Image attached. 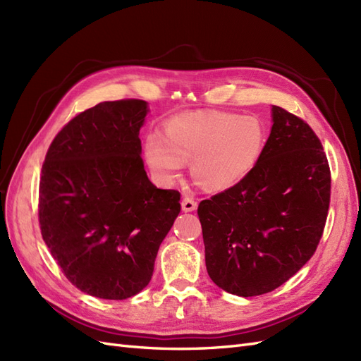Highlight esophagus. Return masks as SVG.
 Here are the masks:
<instances>
[{
	"label": "esophagus",
	"mask_w": 361,
	"mask_h": 361,
	"mask_svg": "<svg viewBox=\"0 0 361 361\" xmlns=\"http://www.w3.org/2000/svg\"><path fill=\"white\" fill-rule=\"evenodd\" d=\"M197 209V202H195L194 197H190V195H185L182 199V211L185 212H192Z\"/></svg>",
	"instance_id": "esophagus-1"
}]
</instances>
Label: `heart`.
I'll return each mask as SVG.
<instances>
[{
  "label": "heart",
  "instance_id": "1",
  "mask_svg": "<svg viewBox=\"0 0 361 361\" xmlns=\"http://www.w3.org/2000/svg\"><path fill=\"white\" fill-rule=\"evenodd\" d=\"M267 146V129L256 116L228 111L188 113L170 118L164 133L145 140V159L162 183L176 179L183 162L203 188L224 191L253 171Z\"/></svg>",
  "mask_w": 361,
  "mask_h": 361
}]
</instances>
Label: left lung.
<instances>
[{"label": "left lung", "mask_w": 361, "mask_h": 361, "mask_svg": "<svg viewBox=\"0 0 361 361\" xmlns=\"http://www.w3.org/2000/svg\"><path fill=\"white\" fill-rule=\"evenodd\" d=\"M331 174L319 138L302 118L272 105L257 166L199 204L207 274L218 288L256 297L307 264L330 206Z\"/></svg>", "instance_id": "8db88e82"}]
</instances>
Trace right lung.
<instances>
[{"instance_id":"1","label":"right lung","mask_w":361,"mask_h":361,"mask_svg":"<svg viewBox=\"0 0 361 361\" xmlns=\"http://www.w3.org/2000/svg\"><path fill=\"white\" fill-rule=\"evenodd\" d=\"M147 102H101L75 116L47 152L39 183L43 241L81 292L126 300L154 274L158 250L180 212L141 159Z\"/></svg>"}]
</instances>
